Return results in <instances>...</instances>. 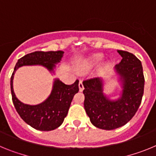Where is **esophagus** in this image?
Returning <instances> with one entry per match:
<instances>
[{
  "mask_svg": "<svg viewBox=\"0 0 156 156\" xmlns=\"http://www.w3.org/2000/svg\"><path fill=\"white\" fill-rule=\"evenodd\" d=\"M83 89H84V87H83V81H80L79 83V90L80 91L82 92L83 90Z\"/></svg>",
  "mask_w": 156,
  "mask_h": 156,
  "instance_id": "obj_1",
  "label": "esophagus"
}]
</instances>
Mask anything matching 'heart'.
<instances>
[{
  "instance_id": "obj_1",
  "label": "heart",
  "mask_w": 156,
  "mask_h": 156,
  "mask_svg": "<svg viewBox=\"0 0 156 156\" xmlns=\"http://www.w3.org/2000/svg\"><path fill=\"white\" fill-rule=\"evenodd\" d=\"M103 59H104V55L102 54H94V55L84 59L83 61L81 62L79 66H77V69L80 70V71L90 70L94 68L95 66H97L98 64H100L103 61Z\"/></svg>"
}]
</instances>
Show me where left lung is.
Wrapping results in <instances>:
<instances>
[{
  "mask_svg": "<svg viewBox=\"0 0 156 156\" xmlns=\"http://www.w3.org/2000/svg\"><path fill=\"white\" fill-rule=\"evenodd\" d=\"M122 57L114 67L120 94L111 98L104 93V78H94L83 82L84 108L92 124L106 130L116 129L127 123L137 112L144 94V78L140 61L133 54L117 50Z\"/></svg>",
  "mask_w": 156,
  "mask_h": 156,
  "instance_id": "left-lung-1",
  "label": "left lung"
}]
</instances>
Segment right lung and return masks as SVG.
Returning <instances> with one entry per match:
<instances>
[{
  "label": "right lung",
  "mask_w": 156,
  "mask_h": 156,
  "mask_svg": "<svg viewBox=\"0 0 156 156\" xmlns=\"http://www.w3.org/2000/svg\"><path fill=\"white\" fill-rule=\"evenodd\" d=\"M64 51H35L26 55L19 59L11 77V91L12 101L22 119L34 129L50 131L61 126L74 95L79 91V80L67 85L58 78L54 80L50 95L38 105H28L22 102L16 97L13 89L14 75L22 66H41L51 74H55L56 65L61 62Z\"/></svg>",
  "instance_id": "right-lung-1"
}]
</instances>
